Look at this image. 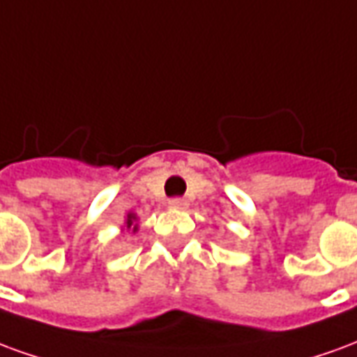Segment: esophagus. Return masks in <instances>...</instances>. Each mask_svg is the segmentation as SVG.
I'll return each instance as SVG.
<instances>
[{"label": "esophagus", "mask_w": 357, "mask_h": 357, "mask_svg": "<svg viewBox=\"0 0 357 357\" xmlns=\"http://www.w3.org/2000/svg\"><path fill=\"white\" fill-rule=\"evenodd\" d=\"M168 206L174 210H185L187 208V201H183V199H172L170 202H168Z\"/></svg>", "instance_id": "esophagus-1"}]
</instances>
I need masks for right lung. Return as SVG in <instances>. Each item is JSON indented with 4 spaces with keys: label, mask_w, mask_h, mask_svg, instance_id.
<instances>
[{
    "label": "right lung",
    "mask_w": 357,
    "mask_h": 357,
    "mask_svg": "<svg viewBox=\"0 0 357 357\" xmlns=\"http://www.w3.org/2000/svg\"><path fill=\"white\" fill-rule=\"evenodd\" d=\"M122 231H126V233H137V231H139V222H137V214H133V212H128V214H126L124 224H122Z\"/></svg>",
    "instance_id": "add662e5"
}]
</instances>
